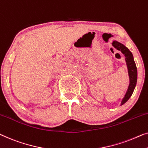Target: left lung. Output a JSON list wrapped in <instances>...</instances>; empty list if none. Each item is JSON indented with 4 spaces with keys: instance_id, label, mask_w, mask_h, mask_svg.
<instances>
[{
    "instance_id": "obj_1",
    "label": "left lung",
    "mask_w": 148,
    "mask_h": 148,
    "mask_svg": "<svg viewBox=\"0 0 148 148\" xmlns=\"http://www.w3.org/2000/svg\"><path fill=\"white\" fill-rule=\"evenodd\" d=\"M112 45L114 48H116L117 50H120V51L124 54L125 57V61L127 66V69H128V74L130 77V84L128 88H127V91L125 94L124 98H123L121 103V105H123L129 100L131 96L133 94L134 88L136 87V82H137V68L135 62L134 60V57L132 55V53L130 51L128 48L121 44L118 42L114 41L112 43Z\"/></svg>"
}]
</instances>
